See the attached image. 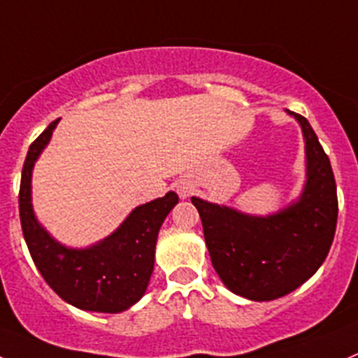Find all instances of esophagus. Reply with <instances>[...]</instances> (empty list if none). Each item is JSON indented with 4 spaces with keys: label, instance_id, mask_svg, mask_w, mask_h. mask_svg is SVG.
<instances>
[{
    "label": "esophagus",
    "instance_id": "1",
    "mask_svg": "<svg viewBox=\"0 0 358 358\" xmlns=\"http://www.w3.org/2000/svg\"><path fill=\"white\" fill-rule=\"evenodd\" d=\"M177 193H179V196H181V199H186V196L189 195V193H192V185H189V182H179V185H177Z\"/></svg>",
    "mask_w": 358,
    "mask_h": 358
}]
</instances>
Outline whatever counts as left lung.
<instances>
[{
  "mask_svg": "<svg viewBox=\"0 0 358 358\" xmlns=\"http://www.w3.org/2000/svg\"><path fill=\"white\" fill-rule=\"evenodd\" d=\"M294 115L304 131L308 158V182L297 203L274 216L253 217L192 196L214 271L228 290L251 301H274L301 287L334 241V172L308 119Z\"/></svg>",
  "mask_w": 358,
  "mask_h": 358,
  "instance_id": "1",
  "label": "left lung"
}]
</instances>
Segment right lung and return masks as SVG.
Listing matches in <instances>:
<instances>
[{"mask_svg": "<svg viewBox=\"0 0 358 358\" xmlns=\"http://www.w3.org/2000/svg\"><path fill=\"white\" fill-rule=\"evenodd\" d=\"M57 121L29 145L22 166L19 214L24 239L45 283L63 301L84 311L119 313L141 301L155 267L159 227L179 202L173 192L137 207L124 223L100 244L87 250H68L52 239L31 209V170L49 142Z\"/></svg>", "mask_w": 358, "mask_h": 358, "instance_id": "add662e5", "label": "right lung"}]
</instances>
